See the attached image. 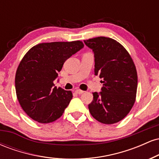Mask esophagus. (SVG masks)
Wrapping results in <instances>:
<instances>
[{
	"label": "esophagus",
	"mask_w": 159,
	"mask_h": 159,
	"mask_svg": "<svg viewBox=\"0 0 159 159\" xmlns=\"http://www.w3.org/2000/svg\"><path fill=\"white\" fill-rule=\"evenodd\" d=\"M84 92V91H83V90H75L76 93L79 94V95H80V94H82Z\"/></svg>",
	"instance_id": "1"
}]
</instances>
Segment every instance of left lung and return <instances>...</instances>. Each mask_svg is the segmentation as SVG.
<instances>
[{"mask_svg": "<svg viewBox=\"0 0 159 159\" xmlns=\"http://www.w3.org/2000/svg\"><path fill=\"white\" fill-rule=\"evenodd\" d=\"M84 42L94 53L95 75H98L103 83L99 93H93L89 111L100 123H118L130 112L135 102V65L126 49L111 38L98 36Z\"/></svg>", "mask_w": 159, "mask_h": 159, "instance_id": "left-lung-1", "label": "left lung"}]
</instances>
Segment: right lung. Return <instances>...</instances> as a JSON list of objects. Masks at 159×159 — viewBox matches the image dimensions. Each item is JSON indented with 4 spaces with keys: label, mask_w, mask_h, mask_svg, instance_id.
I'll return each instance as SVG.
<instances>
[{
    "label": "right lung",
    "mask_w": 159,
    "mask_h": 159,
    "mask_svg": "<svg viewBox=\"0 0 159 159\" xmlns=\"http://www.w3.org/2000/svg\"><path fill=\"white\" fill-rule=\"evenodd\" d=\"M84 47L81 41L53 42L32 47L16 73V92L20 105L31 119L49 123L59 119L72 98L70 90L54 86L63 63Z\"/></svg>",
    "instance_id": "right-lung-1"
}]
</instances>
